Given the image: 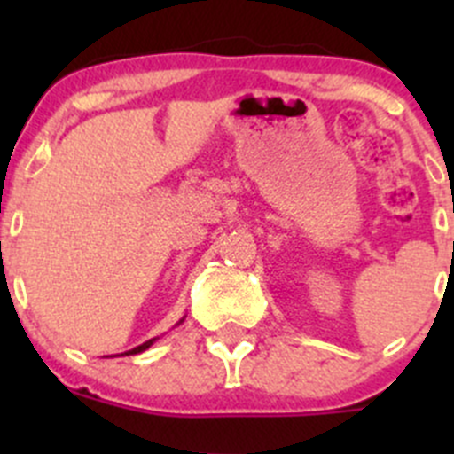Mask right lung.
Returning <instances> with one entry per match:
<instances>
[{"mask_svg":"<svg viewBox=\"0 0 454 454\" xmlns=\"http://www.w3.org/2000/svg\"><path fill=\"white\" fill-rule=\"evenodd\" d=\"M180 323H184V318L180 320ZM177 323V325H180ZM158 340V338H151V340H146V342H142V345H138V347H134V349H129V351H125V354H121V356H134V354H142V351H146L149 349L151 345H153V342Z\"/></svg>","mask_w":454,"mask_h":454,"instance_id":"1","label":"right lung"}]
</instances>
